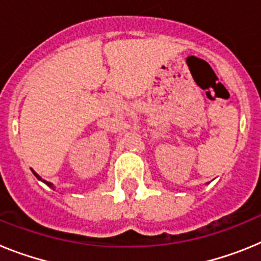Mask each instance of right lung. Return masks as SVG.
Wrapping results in <instances>:
<instances>
[{
	"label": "right lung",
	"instance_id": "obj_1",
	"mask_svg": "<svg viewBox=\"0 0 261 261\" xmlns=\"http://www.w3.org/2000/svg\"><path fill=\"white\" fill-rule=\"evenodd\" d=\"M32 172H34V175H35V176H36V177H38L39 180H41V177H40V176H39V175H38V174H36V172H35V171H34V170H32ZM41 181H44V183H45V184H47V186H48V187H50V188H53V184H52V183H48V181H45V180H41Z\"/></svg>",
	"mask_w": 261,
	"mask_h": 261
}]
</instances>
